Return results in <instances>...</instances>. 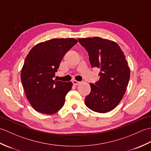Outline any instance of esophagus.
Masks as SVG:
<instances>
[{
  "instance_id": "obj_1",
  "label": "esophagus",
  "mask_w": 151,
  "mask_h": 151,
  "mask_svg": "<svg viewBox=\"0 0 151 151\" xmlns=\"http://www.w3.org/2000/svg\"><path fill=\"white\" fill-rule=\"evenodd\" d=\"M72 82H73V84L74 85H75V86L78 85V84H79V83H80V82H79V81H75V80H74V81H72Z\"/></svg>"
}]
</instances>
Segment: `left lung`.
Here are the masks:
<instances>
[{
	"instance_id": "8db88e82",
	"label": "left lung",
	"mask_w": 151,
	"mask_h": 151,
	"mask_svg": "<svg viewBox=\"0 0 151 151\" xmlns=\"http://www.w3.org/2000/svg\"><path fill=\"white\" fill-rule=\"evenodd\" d=\"M78 40L88 51L91 67L100 69V79L90 84L91 92L85 98V104L99 113L114 110L123 99L130 79L123 52L114 41L99 37Z\"/></svg>"
}]
</instances>
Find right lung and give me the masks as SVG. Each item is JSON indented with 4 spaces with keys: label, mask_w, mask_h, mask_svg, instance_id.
I'll return each mask as SVG.
<instances>
[{
    "label": "right lung",
    "mask_w": 151,
    "mask_h": 151,
    "mask_svg": "<svg viewBox=\"0 0 151 151\" xmlns=\"http://www.w3.org/2000/svg\"><path fill=\"white\" fill-rule=\"evenodd\" d=\"M77 42L74 38L50 40L37 44L28 54L21 79L28 101L35 110L50 115L63 107L73 84L53 78L64 55Z\"/></svg>",
    "instance_id": "right-lung-1"
}]
</instances>
